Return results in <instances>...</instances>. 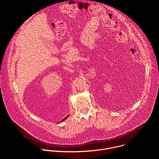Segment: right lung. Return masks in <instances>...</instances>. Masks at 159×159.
Here are the masks:
<instances>
[{
  "instance_id": "add662e5",
  "label": "right lung",
  "mask_w": 159,
  "mask_h": 159,
  "mask_svg": "<svg viewBox=\"0 0 159 159\" xmlns=\"http://www.w3.org/2000/svg\"><path fill=\"white\" fill-rule=\"evenodd\" d=\"M69 115H68V116H66V117H65V118H64V119H63V120H61V121H60V123H61V122H62V121H64V120H66V118H68V117H69Z\"/></svg>"
}]
</instances>
